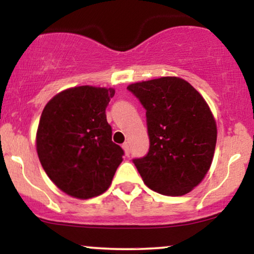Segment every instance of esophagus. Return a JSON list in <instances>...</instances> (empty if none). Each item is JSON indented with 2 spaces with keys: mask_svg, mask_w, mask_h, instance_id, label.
I'll return each instance as SVG.
<instances>
[{
  "mask_svg": "<svg viewBox=\"0 0 254 254\" xmlns=\"http://www.w3.org/2000/svg\"><path fill=\"white\" fill-rule=\"evenodd\" d=\"M122 147H123L125 154H127V155L129 156L130 155V145H129V143H127V142H125V143H123V145H122Z\"/></svg>",
  "mask_w": 254,
  "mask_h": 254,
  "instance_id": "esophagus-1",
  "label": "esophagus"
}]
</instances>
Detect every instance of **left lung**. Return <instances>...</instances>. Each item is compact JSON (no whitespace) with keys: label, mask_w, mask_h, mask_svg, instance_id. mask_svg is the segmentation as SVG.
Instances as JSON below:
<instances>
[{"label":"left lung","mask_w":254,"mask_h":254,"mask_svg":"<svg viewBox=\"0 0 254 254\" xmlns=\"http://www.w3.org/2000/svg\"><path fill=\"white\" fill-rule=\"evenodd\" d=\"M145 109L149 150L133 159L145 185L166 196L189 193L208 173L216 145V122L188 81L160 77L127 86Z\"/></svg>","instance_id":"left-lung-1"}]
</instances>
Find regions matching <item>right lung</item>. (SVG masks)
<instances>
[{"label": "right lung", "instance_id": "1", "mask_svg": "<svg viewBox=\"0 0 254 254\" xmlns=\"http://www.w3.org/2000/svg\"><path fill=\"white\" fill-rule=\"evenodd\" d=\"M113 88L81 86L58 93L44 107L37 131L40 164L58 189L88 199L110 188L124 150L112 142L106 107Z\"/></svg>", "mask_w": 254, "mask_h": 254}]
</instances>
